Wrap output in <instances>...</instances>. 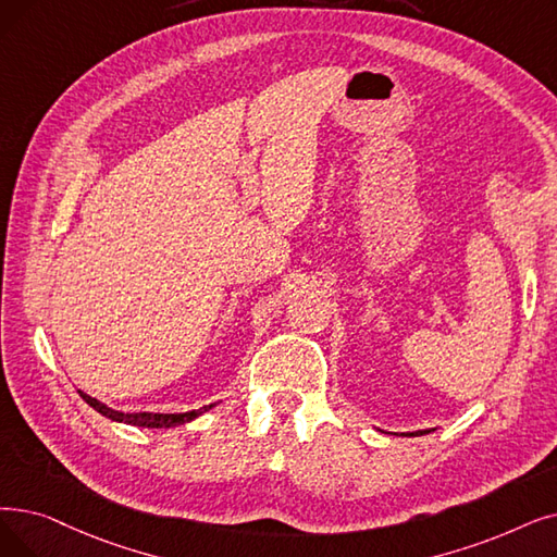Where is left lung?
Wrapping results in <instances>:
<instances>
[{"label": "left lung", "mask_w": 557, "mask_h": 557, "mask_svg": "<svg viewBox=\"0 0 557 557\" xmlns=\"http://www.w3.org/2000/svg\"><path fill=\"white\" fill-rule=\"evenodd\" d=\"M425 432H430V430H419V432H409V437H417V434H425Z\"/></svg>", "instance_id": "1"}]
</instances>
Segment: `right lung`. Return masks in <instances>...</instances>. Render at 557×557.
<instances>
[{"label": "right lung", "instance_id": "add662e5", "mask_svg": "<svg viewBox=\"0 0 557 557\" xmlns=\"http://www.w3.org/2000/svg\"><path fill=\"white\" fill-rule=\"evenodd\" d=\"M79 396L95 409V412H100L102 417L117 421V423H127V425H138V428H173V425H182L188 423L193 419H198L200 414L209 412L211 407H215V403L205 405L200 409H190V412H182V414H154V412H134V414H125V412H117V409L107 407L104 403H100L98 398H92L84 392H79Z\"/></svg>", "mask_w": 557, "mask_h": 557}]
</instances>
